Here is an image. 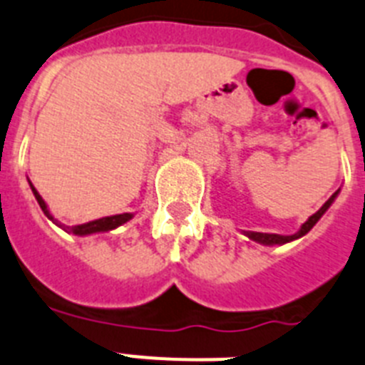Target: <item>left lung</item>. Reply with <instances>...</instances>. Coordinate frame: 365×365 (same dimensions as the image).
Here are the masks:
<instances>
[{
	"label": "left lung",
	"mask_w": 365,
	"mask_h": 365,
	"mask_svg": "<svg viewBox=\"0 0 365 365\" xmlns=\"http://www.w3.org/2000/svg\"><path fill=\"white\" fill-rule=\"evenodd\" d=\"M336 195H338V191H336L334 195H332L331 198H329V200L322 205V209H319V211H316V213L312 215V217H310L309 220L303 224V226H301V230L297 231L296 235L287 237V235H275V233H257V231H252V233H248V237L250 239L257 240V242H262V244H284V242H290V240H294V239H299V237H303L305 233H309V231L314 227V224L319 220V218H322V215L325 213L329 207H331V204L334 202Z\"/></svg>",
	"instance_id": "left-lung-1"
}]
</instances>
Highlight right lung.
<instances>
[{"label":"right lung","instance_id":"add662e5","mask_svg":"<svg viewBox=\"0 0 365 365\" xmlns=\"http://www.w3.org/2000/svg\"><path fill=\"white\" fill-rule=\"evenodd\" d=\"M31 189H33L34 198L38 200V204H40V207H42L43 213H46L47 217L51 218V220H53V217H51L49 211H47V205H46V202H43L42 196L38 195V191L34 189L33 185H31ZM130 218H132V213H123V215H113V217L99 218V220H93V222H86V224H78V226H71V227L62 226V227H64V230H68V231H71L73 235H90V233H97V231L113 230V227L125 224V222L130 220Z\"/></svg>","mask_w":365,"mask_h":365}]
</instances>
